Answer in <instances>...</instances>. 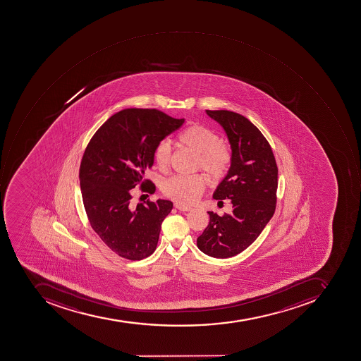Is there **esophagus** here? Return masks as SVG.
Instances as JSON below:
<instances>
[{"instance_id": "obj_1", "label": "esophagus", "mask_w": 361, "mask_h": 361, "mask_svg": "<svg viewBox=\"0 0 361 361\" xmlns=\"http://www.w3.org/2000/svg\"><path fill=\"white\" fill-rule=\"evenodd\" d=\"M174 207H176V209H179V211L182 212H189L191 211L192 209L191 207H184V205H181V204L178 203L174 204Z\"/></svg>"}]
</instances>
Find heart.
Wrapping results in <instances>:
<instances>
[{
    "label": "heart",
    "instance_id": "b5f03b06",
    "mask_svg": "<svg viewBox=\"0 0 361 361\" xmlns=\"http://www.w3.org/2000/svg\"><path fill=\"white\" fill-rule=\"evenodd\" d=\"M178 142L184 148L197 154V168H201L213 180L221 179L228 171L231 154L228 147L219 142V137L207 127L193 124L182 130ZM154 164L162 171L169 169L171 162V147L161 142L154 148ZM205 185L202 174L176 176L162 184L166 197L181 205H189L199 199Z\"/></svg>",
    "mask_w": 361,
    "mask_h": 361
}]
</instances>
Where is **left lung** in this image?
I'll list each match as a JSON object with an SVG mask.
<instances>
[{"label": "left lung", "instance_id": "obj_1", "mask_svg": "<svg viewBox=\"0 0 361 361\" xmlns=\"http://www.w3.org/2000/svg\"><path fill=\"white\" fill-rule=\"evenodd\" d=\"M205 112L221 125L231 146V166L213 197L231 200L233 213L207 212L209 223L197 245L207 256L229 258L250 246L274 216L278 167L271 147L246 117L231 111Z\"/></svg>", "mask_w": 361, "mask_h": 361}]
</instances>
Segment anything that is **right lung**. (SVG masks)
<instances>
[{
  "mask_svg": "<svg viewBox=\"0 0 361 361\" xmlns=\"http://www.w3.org/2000/svg\"><path fill=\"white\" fill-rule=\"evenodd\" d=\"M184 118L158 110L127 109L111 116L90 140L80 166V187L93 231L115 254L130 260L149 257L157 247L171 201L132 204V190L154 193L145 179L154 148L177 130Z\"/></svg>",
  "mask_w": 361,
  "mask_h": 361,
  "instance_id": "add662e5",
  "label": "right lung"
}]
</instances>
